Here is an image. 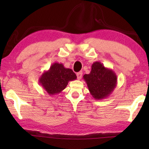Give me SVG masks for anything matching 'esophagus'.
<instances>
[{
	"mask_svg": "<svg viewBox=\"0 0 149 149\" xmlns=\"http://www.w3.org/2000/svg\"><path fill=\"white\" fill-rule=\"evenodd\" d=\"M82 74H83L82 72H79L77 73V79H79H79H81Z\"/></svg>",
	"mask_w": 149,
	"mask_h": 149,
	"instance_id": "1",
	"label": "esophagus"
}]
</instances>
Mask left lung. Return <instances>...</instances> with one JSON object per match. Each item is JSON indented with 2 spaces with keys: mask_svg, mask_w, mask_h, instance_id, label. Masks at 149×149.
<instances>
[{
  "mask_svg": "<svg viewBox=\"0 0 149 149\" xmlns=\"http://www.w3.org/2000/svg\"><path fill=\"white\" fill-rule=\"evenodd\" d=\"M83 77L91 95L96 100L109 97L117 85V76L115 72L98 61L92 64L90 74H85Z\"/></svg>",
  "mask_w": 149,
  "mask_h": 149,
  "instance_id": "8db88e82",
  "label": "left lung"
}]
</instances>
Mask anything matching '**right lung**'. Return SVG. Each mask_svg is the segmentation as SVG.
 <instances>
[{"label":"right lung","mask_w":149,"mask_h":149,"mask_svg":"<svg viewBox=\"0 0 149 149\" xmlns=\"http://www.w3.org/2000/svg\"><path fill=\"white\" fill-rule=\"evenodd\" d=\"M77 79L72 69L65 68L62 64L55 62L45 71L39 79V83L50 96L59 94L70 81Z\"/></svg>","instance_id":"obj_1"}]
</instances>
